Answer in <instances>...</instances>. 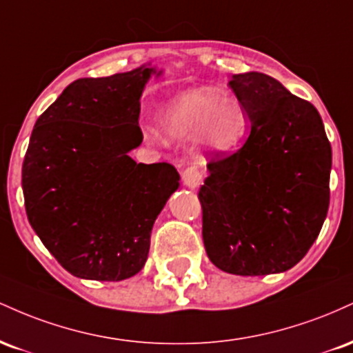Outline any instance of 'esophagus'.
Listing matches in <instances>:
<instances>
[{"instance_id": "obj_1", "label": "esophagus", "mask_w": 353, "mask_h": 353, "mask_svg": "<svg viewBox=\"0 0 353 353\" xmlns=\"http://www.w3.org/2000/svg\"><path fill=\"white\" fill-rule=\"evenodd\" d=\"M202 177H204V172H202L197 165H190V168L184 169V172H182V181H184V184L190 189L199 188Z\"/></svg>"}]
</instances>
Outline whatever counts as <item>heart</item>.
<instances>
[{
  "instance_id": "b5f03b06",
  "label": "heart",
  "mask_w": 353,
  "mask_h": 353,
  "mask_svg": "<svg viewBox=\"0 0 353 353\" xmlns=\"http://www.w3.org/2000/svg\"><path fill=\"white\" fill-rule=\"evenodd\" d=\"M157 124L169 141L185 143L196 137L212 152L236 149L250 128L241 101L219 88L189 89L169 99L157 111ZM151 137L156 139V132Z\"/></svg>"
}]
</instances>
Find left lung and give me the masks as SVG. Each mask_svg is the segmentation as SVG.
Here are the masks:
<instances>
[{
	"label": "left lung",
	"instance_id": "left-lung-1",
	"mask_svg": "<svg viewBox=\"0 0 353 353\" xmlns=\"http://www.w3.org/2000/svg\"><path fill=\"white\" fill-rule=\"evenodd\" d=\"M250 134L216 152L199 189L210 262L236 275L285 272L317 239L330 202L332 149L319 111L262 72L234 74Z\"/></svg>",
	"mask_w": 353,
	"mask_h": 353
}]
</instances>
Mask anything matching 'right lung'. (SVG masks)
I'll list each match as a JSON object with an SVG mask.
<instances>
[{"label":"right lung","mask_w":353,"mask_h":353,"mask_svg":"<svg viewBox=\"0 0 353 353\" xmlns=\"http://www.w3.org/2000/svg\"><path fill=\"white\" fill-rule=\"evenodd\" d=\"M151 68L71 83L36 121L23 161L28 221L68 272L124 281L145 264L157 214L179 185L169 163L137 164Z\"/></svg>","instance_id":"right-lung-1"}]
</instances>
